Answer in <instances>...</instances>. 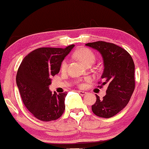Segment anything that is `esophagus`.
I'll use <instances>...</instances> for the list:
<instances>
[{
	"label": "esophagus",
	"instance_id": "1",
	"mask_svg": "<svg viewBox=\"0 0 149 149\" xmlns=\"http://www.w3.org/2000/svg\"><path fill=\"white\" fill-rule=\"evenodd\" d=\"M77 92H78L79 94H81V96H84L85 94H86V92L80 91V90H78V91H77Z\"/></svg>",
	"mask_w": 149,
	"mask_h": 149
}]
</instances>
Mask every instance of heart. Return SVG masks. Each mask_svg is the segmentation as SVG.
Instances as JSON below:
<instances>
[{
  "label": "heart",
  "mask_w": 149,
  "mask_h": 149,
  "mask_svg": "<svg viewBox=\"0 0 149 149\" xmlns=\"http://www.w3.org/2000/svg\"><path fill=\"white\" fill-rule=\"evenodd\" d=\"M74 56L79 59L81 62L86 65H88L89 64H92L96 60V56L94 53L92 52L91 50L86 49H81L77 51L74 53ZM68 61L67 59H65L62 61L61 64V70L63 72L66 71L68 68ZM89 80L88 79H85V81H79L78 82V86L80 88H83L85 86L84 81H88Z\"/></svg>",
  "instance_id": "b5f03b06"
}]
</instances>
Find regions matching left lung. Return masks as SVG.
Masks as SVG:
<instances>
[{"label": "left lung", "instance_id": "8db88e82", "mask_svg": "<svg viewBox=\"0 0 149 149\" xmlns=\"http://www.w3.org/2000/svg\"><path fill=\"white\" fill-rule=\"evenodd\" d=\"M86 46L99 51L103 58L104 71L98 82L101 88L107 84L106 95L96 96L92 105L94 114L109 118L116 115L128 104L135 89V65L130 54L120 46L103 41L90 42Z\"/></svg>", "mask_w": 149, "mask_h": 149}]
</instances>
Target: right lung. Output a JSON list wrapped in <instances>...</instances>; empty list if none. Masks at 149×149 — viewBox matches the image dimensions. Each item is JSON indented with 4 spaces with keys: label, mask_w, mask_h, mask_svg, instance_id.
I'll return each instance as SVG.
<instances>
[{
    "label": "right lung",
    "mask_w": 149,
    "mask_h": 149,
    "mask_svg": "<svg viewBox=\"0 0 149 149\" xmlns=\"http://www.w3.org/2000/svg\"><path fill=\"white\" fill-rule=\"evenodd\" d=\"M74 46L37 49L23 59L18 68L16 84L23 103L40 120H55L64 111L67 92L52 94L49 86L51 77L59 73L61 62Z\"/></svg>",
    "instance_id": "add662e5"
}]
</instances>
